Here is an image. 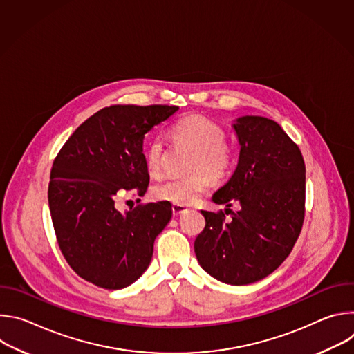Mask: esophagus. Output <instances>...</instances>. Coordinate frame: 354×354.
I'll return each instance as SVG.
<instances>
[{
  "label": "esophagus",
  "instance_id": "esophagus-1",
  "mask_svg": "<svg viewBox=\"0 0 354 354\" xmlns=\"http://www.w3.org/2000/svg\"><path fill=\"white\" fill-rule=\"evenodd\" d=\"M187 212H189V209L185 207V206H176V205L172 206V214H174V217L182 216V214H185V213H187Z\"/></svg>",
  "mask_w": 354,
  "mask_h": 354
}]
</instances>
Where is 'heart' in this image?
<instances>
[{"label": "heart", "mask_w": 354, "mask_h": 354, "mask_svg": "<svg viewBox=\"0 0 354 354\" xmlns=\"http://www.w3.org/2000/svg\"><path fill=\"white\" fill-rule=\"evenodd\" d=\"M172 137L194 151L190 171L203 169L213 178L224 176L232 165V151L224 142V131L214 122L190 115L176 120L171 126ZM145 165L157 175L162 167L164 141L160 137L149 140L144 151ZM209 176L196 172L186 178L164 179L154 185L153 197L176 206H192L209 189Z\"/></svg>", "instance_id": "heart-1"}]
</instances>
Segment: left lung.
<instances>
[{
	"instance_id": "obj_1",
	"label": "left lung",
	"mask_w": 354,
	"mask_h": 354,
	"mask_svg": "<svg viewBox=\"0 0 354 354\" xmlns=\"http://www.w3.org/2000/svg\"><path fill=\"white\" fill-rule=\"evenodd\" d=\"M238 164L212 197L225 212L238 203L232 220L201 212L205 230L194 241L198 265L212 277L232 286L265 279L290 252L304 221L306 164L299 148L274 122L241 116L232 124Z\"/></svg>"
}]
</instances>
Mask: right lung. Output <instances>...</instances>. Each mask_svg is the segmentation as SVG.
<instances>
[{
  "mask_svg": "<svg viewBox=\"0 0 354 354\" xmlns=\"http://www.w3.org/2000/svg\"><path fill=\"white\" fill-rule=\"evenodd\" d=\"M179 108L113 105L85 120L55 160L48 207L59 246L84 280L108 290L134 283L149 266L172 205L157 201L119 212L122 192L145 193V134Z\"/></svg>",
  "mask_w": 354,
  "mask_h": 354,
  "instance_id": "1",
  "label": "right lung"
}]
</instances>
